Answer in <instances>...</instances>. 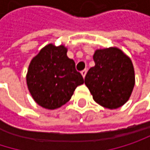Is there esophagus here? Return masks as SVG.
Masks as SVG:
<instances>
[{
	"label": "esophagus",
	"mask_w": 150,
	"mask_h": 150,
	"mask_svg": "<svg viewBox=\"0 0 150 150\" xmlns=\"http://www.w3.org/2000/svg\"><path fill=\"white\" fill-rule=\"evenodd\" d=\"M81 75L83 76V78L85 77V75H86V74H87V69H83L81 72Z\"/></svg>",
	"instance_id": "34e87169"
}]
</instances>
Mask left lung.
<instances>
[{
	"mask_svg": "<svg viewBox=\"0 0 150 150\" xmlns=\"http://www.w3.org/2000/svg\"><path fill=\"white\" fill-rule=\"evenodd\" d=\"M96 65L85 76L93 99L101 106L115 109L129 99L135 86V70L130 58L120 48H100L93 55Z\"/></svg>",
	"mask_w": 150,
	"mask_h": 150,
	"instance_id": "1",
	"label": "left lung"
}]
</instances>
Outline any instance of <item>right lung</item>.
Listing matches in <instances>:
<instances>
[{"instance_id":"add662e5","label":"right lung","mask_w":150,"mask_h":150,"mask_svg":"<svg viewBox=\"0 0 150 150\" xmlns=\"http://www.w3.org/2000/svg\"><path fill=\"white\" fill-rule=\"evenodd\" d=\"M67 52L64 45L49 43L29 63L26 75L28 88L35 102L44 108L56 109L67 103L76 87L84 82Z\"/></svg>"}]
</instances>
